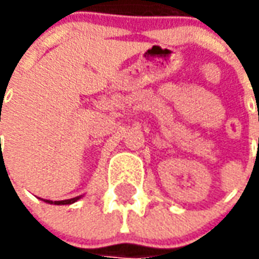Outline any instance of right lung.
Here are the masks:
<instances>
[{
  "mask_svg": "<svg viewBox=\"0 0 259 259\" xmlns=\"http://www.w3.org/2000/svg\"><path fill=\"white\" fill-rule=\"evenodd\" d=\"M80 198H81V195H79V197H74V198H70V200H62V201L44 200V201L48 202V204H55V205H66V204H73V202H76V201L80 200Z\"/></svg>",
  "mask_w": 259,
  "mask_h": 259,
  "instance_id": "1",
  "label": "right lung"
}]
</instances>
